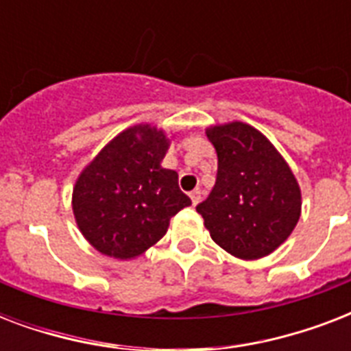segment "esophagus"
<instances>
[{"label": "esophagus", "mask_w": 351, "mask_h": 351, "mask_svg": "<svg viewBox=\"0 0 351 351\" xmlns=\"http://www.w3.org/2000/svg\"><path fill=\"white\" fill-rule=\"evenodd\" d=\"M189 197H191L193 206H197V204L200 202V197H202V193H200V189H193V191L189 193Z\"/></svg>", "instance_id": "esophagus-1"}]
</instances>
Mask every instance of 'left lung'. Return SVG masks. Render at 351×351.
Instances as JSON below:
<instances>
[{"instance_id": "8db88e82", "label": "left lung", "mask_w": 351, "mask_h": 351, "mask_svg": "<svg viewBox=\"0 0 351 351\" xmlns=\"http://www.w3.org/2000/svg\"><path fill=\"white\" fill-rule=\"evenodd\" d=\"M219 156L217 182L197 206L217 244L244 261L269 255L288 239L300 217L293 173L261 131L231 121L209 127Z\"/></svg>"}]
</instances>
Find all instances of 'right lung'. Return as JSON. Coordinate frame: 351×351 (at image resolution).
Instances as JSON below:
<instances>
[{"mask_svg": "<svg viewBox=\"0 0 351 351\" xmlns=\"http://www.w3.org/2000/svg\"><path fill=\"white\" fill-rule=\"evenodd\" d=\"M167 147L156 127H129L82 171L73 189L74 219L100 253L121 261L142 255L164 237L171 217L191 206L178 173L160 165Z\"/></svg>", "mask_w": 351, "mask_h": 351, "instance_id": "right-lung-1", "label": "right lung"}]
</instances>
